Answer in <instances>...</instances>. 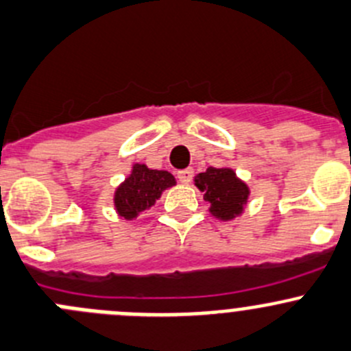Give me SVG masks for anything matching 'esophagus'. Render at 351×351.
<instances>
[{
	"mask_svg": "<svg viewBox=\"0 0 351 351\" xmlns=\"http://www.w3.org/2000/svg\"><path fill=\"white\" fill-rule=\"evenodd\" d=\"M193 169H184V171L177 172V179L180 180L182 184H189L191 179H193Z\"/></svg>",
	"mask_w": 351,
	"mask_h": 351,
	"instance_id": "esophagus-1",
	"label": "esophagus"
}]
</instances>
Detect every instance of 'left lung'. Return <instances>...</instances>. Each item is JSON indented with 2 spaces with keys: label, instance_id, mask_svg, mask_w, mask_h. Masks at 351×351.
I'll use <instances>...</instances> for the list:
<instances>
[{
  "label": "left lung",
  "instance_id": "1",
  "mask_svg": "<svg viewBox=\"0 0 351 351\" xmlns=\"http://www.w3.org/2000/svg\"><path fill=\"white\" fill-rule=\"evenodd\" d=\"M194 186L203 193L208 211L220 221L241 217L251 194L247 182L235 174L232 167H208L194 177Z\"/></svg>",
  "mask_w": 351,
  "mask_h": 351
}]
</instances>
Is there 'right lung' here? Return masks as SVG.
Listing matches in <instances>:
<instances>
[{"mask_svg": "<svg viewBox=\"0 0 351 351\" xmlns=\"http://www.w3.org/2000/svg\"><path fill=\"white\" fill-rule=\"evenodd\" d=\"M176 177L167 171L150 169L145 164H133L126 179L114 191V210L124 220H134L150 210L165 189L176 186Z\"/></svg>", "mask_w": 351, "mask_h": 351, "instance_id": "obj_1", "label": "right lung"}]
</instances>
